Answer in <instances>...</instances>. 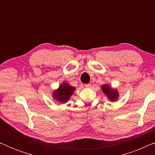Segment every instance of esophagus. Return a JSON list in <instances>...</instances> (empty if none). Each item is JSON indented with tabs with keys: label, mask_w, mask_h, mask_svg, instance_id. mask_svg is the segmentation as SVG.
<instances>
[{
	"label": "esophagus",
	"mask_w": 155,
	"mask_h": 155,
	"mask_svg": "<svg viewBox=\"0 0 155 155\" xmlns=\"http://www.w3.org/2000/svg\"><path fill=\"white\" fill-rule=\"evenodd\" d=\"M91 86H92V84H91L90 83H89V84H84V87H87V88H90V87H91Z\"/></svg>",
	"instance_id": "1"
}]
</instances>
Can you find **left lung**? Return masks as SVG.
Returning <instances> with one entry per match:
<instances>
[{"mask_svg":"<svg viewBox=\"0 0 155 155\" xmlns=\"http://www.w3.org/2000/svg\"><path fill=\"white\" fill-rule=\"evenodd\" d=\"M101 87L104 94L107 96V99L109 101H116L119 98V92H118V91L116 89L113 88L112 87L110 86V84H104Z\"/></svg>","mask_w":155,"mask_h":155,"instance_id":"8db88e82","label":"left lung"}]
</instances>
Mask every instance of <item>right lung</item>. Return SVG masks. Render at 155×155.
I'll return each instance as SVG.
<instances>
[{
	"label": "right lung",
	"instance_id": "add662e5",
	"mask_svg": "<svg viewBox=\"0 0 155 155\" xmlns=\"http://www.w3.org/2000/svg\"><path fill=\"white\" fill-rule=\"evenodd\" d=\"M75 87L71 86L68 82H62L56 90L53 91L52 97L57 102L61 104L67 103L75 92Z\"/></svg>",
	"mask_w": 155,
	"mask_h": 155
}]
</instances>
